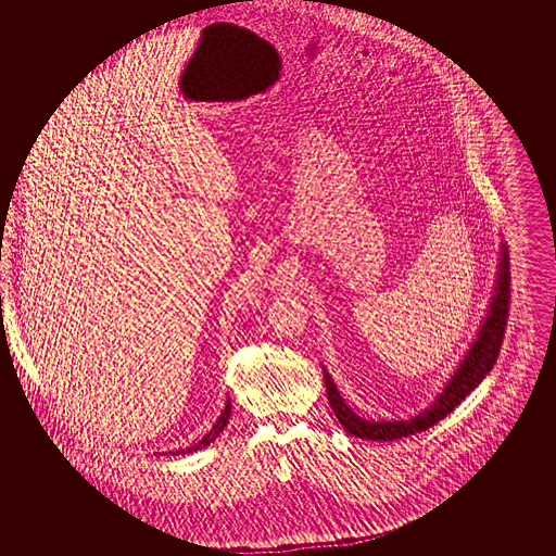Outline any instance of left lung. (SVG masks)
<instances>
[{
    "label": "left lung",
    "instance_id": "8db88e82",
    "mask_svg": "<svg viewBox=\"0 0 556 556\" xmlns=\"http://www.w3.org/2000/svg\"><path fill=\"white\" fill-rule=\"evenodd\" d=\"M507 309H509V256H507L505 244H502L495 295L489 305L488 318L481 324V330L477 334V340L472 342L469 353L465 354L463 363L458 365L455 375L448 379L442 393H438L437 400L409 420H367V418L354 414L353 409L346 405L342 395L338 393L332 377L328 375V370L324 369L328 402L334 409L338 421L353 437L363 438V440H386V442L420 434L424 430L432 428L437 421L446 418L456 405L460 404L472 389L488 377L489 370L493 369L500 349H502V342H504Z\"/></svg>",
    "mask_w": 556,
    "mask_h": 556
}]
</instances>
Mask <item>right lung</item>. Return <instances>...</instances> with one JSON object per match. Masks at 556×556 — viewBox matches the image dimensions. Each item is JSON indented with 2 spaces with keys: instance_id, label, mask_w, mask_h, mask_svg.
<instances>
[{
  "instance_id": "obj_1",
  "label": "right lung",
  "mask_w": 556,
  "mask_h": 556,
  "mask_svg": "<svg viewBox=\"0 0 556 556\" xmlns=\"http://www.w3.org/2000/svg\"><path fill=\"white\" fill-rule=\"evenodd\" d=\"M230 414H232V405H230V400H228V402H226V407H224V412L219 414L218 420H216V424L212 426V430H210V432H207L200 442H195L193 446H189V448H181V451H175L173 455H189V453H198L200 448L210 446V444L219 437V432L226 428V424L230 420Z\"/></svg>"
}]
</instances>
